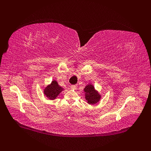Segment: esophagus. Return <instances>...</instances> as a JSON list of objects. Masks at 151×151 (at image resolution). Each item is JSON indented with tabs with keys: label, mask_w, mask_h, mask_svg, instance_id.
<instances>
[{
	"label": "esophagus",
	"mask_w": 151,
	"mask_h": 151,
	"mask_svg": "<svg viewBox=\"0 0 151 151\" xmlns=\"http://www.w3.org/2000/svg\"><path fill=\"white\" fill-rule=\"evenodd\" d=\"M70 88L72 89H76L77 88V86L76 85H71L70 86Z\"/></svg>",
	"instance_id": "34e87169"
}]
</instances>
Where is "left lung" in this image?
Instances as JSON below:
<instances>
[{"instance_id": "left-lung-1", "label": "left lung", "mask_w": 151, "mask_h": 151, "mask_svg": "<svg viewBox=\"0 0 151 151\" xmlns=\"http://www.w3.org/2000/svg\"><path fill=\"white\" fill-rule=\"evenodd\" d=\"M84 90L86 93V99L88 101V103L96 104L99 101L100 98H101V96L94 89L93 85L89 84L86 86Z\"/></svg>"}]
</instances>
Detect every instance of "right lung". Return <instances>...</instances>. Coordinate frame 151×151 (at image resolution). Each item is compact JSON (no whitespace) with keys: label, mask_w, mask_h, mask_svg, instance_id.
<instances>
[{"label":"right lung","mask_w":151,"mask_h":151,"mask_svg":"<svg viewBox=\"0 0 151 151\" xmlns=\"http://www.w3.org/2000/svg\"><path fill=\"white\" fill-rule=\"evenodd\" d=\"M63 89L58 86L57 82L53 81L52 84L48 86L44 90V94L49 99L53 100L55 99L57 96L60 93Z\"/></svg>","instance_id":"1"}]
</instances>
